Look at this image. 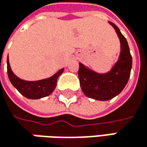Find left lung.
<instances>
[{
    "instance_id": "obj_1",
    "label": "left lung",
    "mask_w": 147,
    "mask_h": 147,
    "mask_svg": "<svg viewBox=\"0 0 147 147\" xmlns=\"http://www.w3.org/2000/svg\"><path fill=\"white\" fill-rule=\"evenodd\" d=\"M110 24L114 27L121 42L119 59L111 71L98 74L79 63L78 76L82 90L86 96L97 100H108L120 94L129 81L132 68V56L126 38L116 24L111 22Z\"/></svg>"
}]
</instances>
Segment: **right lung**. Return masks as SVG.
<instances>
[{"label": "right lung", "mask_w": 147, "mask_h": 147, "mask_svg": "<svg viewBox=\"0 0 147 147\" xmlns=\"http://www.w3.org/2000/svg\"><path fill=\"white\" fill-rule=\"evenodd\" d=\"M64 71V69H61L55 75L50 78L40 80L36 82H28L19 79L15 76L11 70L9 60L7 58V75L10 82L18 91L28 99H40L49 95L56 88L57 79Z\"/></svg>", "instance_id": "add662e5"}]
</instances>
